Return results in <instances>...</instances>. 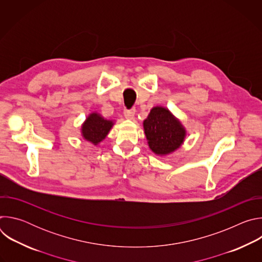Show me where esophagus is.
<instances>
[{
    "instance_id": "obj_1",
    "label": "esophagus",
    "mask_w": 262,
    "mask_h": 262,
    "mask_svg": "<svg viewBox=\"0 0 262 262\" xmlns=\"http://www.w3.org/2000/svg\"><path fill=\"white\" fill-rule=\"evenodd\" d=\"M135 114H136V110H135V108L125 110V111H124V116H125L126 119L132 120V119L135 117Z\"/></svg>"
}]
</instances>
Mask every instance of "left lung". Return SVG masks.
Listing matches in <instances>:
<instances>
[{
	"instance_id": "1",
	"label": "left lung",
	"mask_w": 262,
	"mask_h": 262,
	"mask_svg": "<svg viewBox=\"0 0 262 262\" xmlns=\"http://www.w3.org/2000/svg\"><path fill=\"white\" fill-rule=\"evenodd\" d=\"M144 134L151 151L159 157H166L181 147L186 137V129L171 111L162 105L154 106L143 121Z\"/></svg>"
}]
</instances>
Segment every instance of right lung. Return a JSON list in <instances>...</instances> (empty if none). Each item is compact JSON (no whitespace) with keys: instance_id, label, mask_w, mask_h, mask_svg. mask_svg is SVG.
Listing matches in <instances>:
<instances>
[{"instance_id":"add662e5","label":"right lung","mask_w":262,"mask_h":262,"mask_svg":"<svg viewBox=\"0 0 262 262\" xmlns=\"http://www.w3.org/2000/svg\"><path fill=\"white\" fill-rule=\"evenodd\" d=\"M114 124L115 120H107L97 112H92L81 126V135L85 141L97 146L105 139Z\"/></svg>"}]
</instances>
